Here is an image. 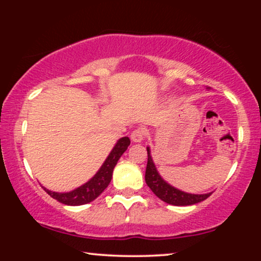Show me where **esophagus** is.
<instances>
[{
	"label": "esophagus",
	"instance_id": "1",
	"mask_svg": "<svg viewBox=\"0 0 261 261\" xmlns=\"http://www.w3.org/2000/svg\"><path fill=\"white\" fill-rule=\"evenodd\" d=\"M145 137H146L145 128H137V129H134L130 134V139L133 142H141L144 140Z\"/></svg>",
	"mask_w": 261,
	"mask_h": 261
}]
</instances>
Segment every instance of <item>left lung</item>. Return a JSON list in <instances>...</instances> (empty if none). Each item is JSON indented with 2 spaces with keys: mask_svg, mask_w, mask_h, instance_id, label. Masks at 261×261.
<instances>
[{
  "mask_svg": "<svg viewBox=\"0 0 261 261\" xmlns=\"http://www.w3.org/2000/svg\"><path fill=\"white\" fill-rule=\"evenodd\" d=\"M147 166H146V173H145V180L148 188L151 189L156 197H159L162 201L169 203L172 205H192L196 203H199L204 201L212 195V192L203 195H195V194H188V192L180 191L178 189L173 188L172 185L166 183L165 180L160 177V174L156 171V167L153 163L151 151L149 147H147Z\"/></svg>",
  "mask_w": 261,
  "mask_h": 261,
  "instance_id": "obj_1",
  "label": "left lung"
}]
</instances>
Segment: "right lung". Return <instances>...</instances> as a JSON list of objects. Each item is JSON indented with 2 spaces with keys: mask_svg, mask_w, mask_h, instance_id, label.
Wrapping results in <instances>:
<instances>
[{
  "mask_svg": "<svg viewBox=\"0 0 261 261\" xmlns=\"http://www.w3.org/2000/svg\"><path fill=\"white\" fill-rule=\"evenodd\" d=\"M130 144V140L128 137L121 138L116 145L114 146L112 152L109 153L108 158L103 163L101 169L97 171V173L91 178L90 180L82 185V187L74 189L70 192H55L44 188V190L51 196L52 198L63 203L66 205H82L90 203L98 197L106 188L108 187L113 177V170L119 162L121 155L126 152L128 146Z\"/></svg>",
  "mask_w": 261,
  "mask_h": 261,
  "instance_id": "add662e5",
  "label": "right lung"
}]
</instances>
